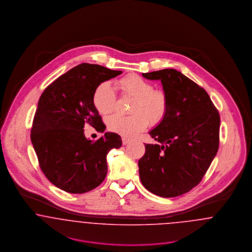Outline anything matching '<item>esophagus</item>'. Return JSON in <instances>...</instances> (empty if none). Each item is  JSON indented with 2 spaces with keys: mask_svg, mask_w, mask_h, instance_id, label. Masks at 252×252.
Listing matches in <instances>:
<instances>
[{
  "mask_svg": "<svg viewBox=\"0 0 252 252\" xmlns=\"http://www.w3.org/2000/svg\"><path fill=\"white\" fill-rule=\"evenodd\" d=\"M130 139L129 138H127V137H122V143H123V145H127L128 143H130Z\"/></svg>",
  "mask_w": 252,
  "mask_h": 252,
  "instance_id": "obj_1",
  "label": "esophagus"
}]
</instances>
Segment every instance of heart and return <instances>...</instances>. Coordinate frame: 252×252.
Listing matches in <instances>:
<instances>
[{
  "mask_svg": "<svg viewBox=\"0 0 252 252\" xmlns=\"http://www.w3.org/2000/svg\"><path fill=\"white\" fill-rule=\"evenodd\" d=\"M120 93L123 96L133 98L131 104V116L113 115L106 120L108 129L123 136L133 137L145 130L148 122L151 125L160 123L167 115L169 99L166 92L154 89V85L138 75L125 76L117 82ZM117 95L109 82L98 84L92 95V102L96 112L106 116L113 112Z\"/></svg>",
  "mask_w": 252,
  "mask_h": 252,
  "instance_id": "1",
  "label": "heart"
}]
</instances>
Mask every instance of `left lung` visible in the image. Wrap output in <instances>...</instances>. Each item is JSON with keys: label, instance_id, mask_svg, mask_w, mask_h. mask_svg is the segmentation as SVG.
Masks as SVG:
<instances>
[{"label": "left lung", "instance_id": "1", "mask_svg": "<svg viewBox=\"0 0 252 252\" xmlns=\"http://www.w3.org/2000/svg\"><path fill=\"white\" fill-rule=\"evenodd\" d=\"M142 76L160 80L169 99L166 117L150 132L138 168L142 185L161 197H176L198 185L219 147L220 116L208 93L174 69Z\"/></svg>", "mask_w": 252, "mask_h": 252}]
</instances>
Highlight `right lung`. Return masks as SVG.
Returning <instances> with one entry per match:
<instances>
[{
    "instance_id": "obj_1",
    "label": "right lung",
    "mask_w": 252,
    "mask_h": 252,
    "mask_svg": "<svg viewBox=\"0 0 252 252\" xmlns=\"http://www.w3.org/2000/svg\"><path fill=\"white\" fill-rule=\"evenodd\" d=\"M122 71L81 63L48 85L41 94L31 129V142L47 179L70 193H84L100 185L107 174V154L122 145L115 132L96 141L87 139L84 126L97 132L106 126L92 102L94 88Z\"/></svg>"
}]
</instances>
